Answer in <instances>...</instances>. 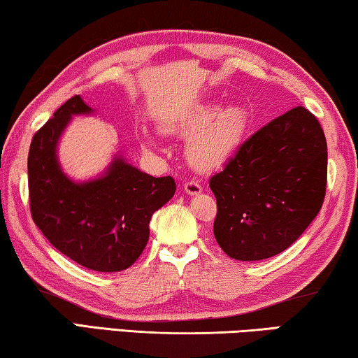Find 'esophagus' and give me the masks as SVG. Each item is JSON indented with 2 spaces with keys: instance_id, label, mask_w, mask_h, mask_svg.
I'll list each match as a JSON object with an SVG mask.
<instances>
[{
  "instance_id": "34e87169",
  "label": "esophagus",
  "mask_w": 358,
  "mask_h": 358,
  "mask_svg": "<svg viewBox=\"0 0 358 358\" xmlns=\"http://www.w3.org/2000/svg\"><path fill=\"white\" fill-rule=\"evenodd\" d=\"M184 190H185L187 195L194 196V195H200V194H201L203 187H201L200 184H198V182H195V180H190V182L184 184Z\"/></svg>"
}]
</instances>
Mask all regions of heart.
<instances>
[{"instance_id":"1","label":"heart","mask_w":358,"mask_h":358,"mask_svg":"<svg viewBox=\"0 0 358 358\" xmlns=\"http://www.w3.org/2000/svg\"><path fill=\"white\" fill-rule=\"evenodd\" d=\"M250 113L240 103L221 107L205 102L187 110L162 124L164 133L189 137L187 160L198 171H216L232 158L248 133ZM147 147H155L152 137L144 136Z\"/></svg>"}]
</instances>
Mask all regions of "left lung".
Wrapping results in <instances>:
<instances>
[{"label":"left lung","instance_id":"left-lung-1","mask_svg":"<svg viewBox=\"0 0 358 358\" xmlns=\"http://www.w3.org/2000/svg\"><path fill=\"white\" fill-rule=\"evenodd\" d=\"M327 168L325 134L304 107L252 134L210 179L214 236L225 255L261 261L289 248L320 211Z\"/></svg>","mask_w":358,"mask_h":358}]
</instances>
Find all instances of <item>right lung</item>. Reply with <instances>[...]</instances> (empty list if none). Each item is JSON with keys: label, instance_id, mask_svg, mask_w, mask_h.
Instances as JSON below:
<instances>
[{"label": "right lung", "instance_id": "add662e5", "mask_svg": "<svg viewBox=\"0 0 358 358\" xmlns=\"http://www.w3.org/2000/svg\"><path fill=\"white\" fill-rule=\"evenodd\" d=\"M94 113L81 96L69 99L33 136L29 152L31 217L54 248L97 272L133 266L150 235L153 213L171 200V176L153 178L113 155L96 178L75 180L59 162V142L71 118Z\"/></svg>", "mask_w": 358, "mask_h": 358}]
</instances>
